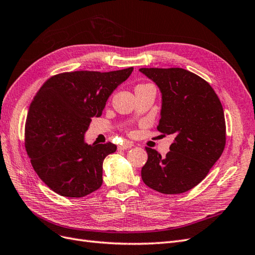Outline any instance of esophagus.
Wrapping results in <instances>:
<instances>
[{
  "label": "esophagus",
  "instance_id": "1",
  "mask_svg": "<svg viewBox=\"0 0 255 255\" xmlns=\"http://www.w3.org/2000/svg\"><path fill=\"white\" fill-rule=\"evenodd\" d=\"M132 143H125V144H121V145H119L118 146V150H120V151H122V150H127V149H129V148H132Z\"/></svg>",
  "mask_w": 255,
  "mask_h": 255
}]
</instances>
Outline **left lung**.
I'll return each instance as SVG.
<instances>
[{
  "label": "left lung",
  "instance_id": "obj_1",
  "mask_svg": "<svg viewBox=\"0 0 255 255\" xmlns=\"http://www.w3.org/2000/svg\"><path fill=\"white\" fill-rule=\"evenodd\" d=\"M156 85L161 106L157 130L174 135L165 157L145 148L143 183L161 194L187 191L201 182L226 145L225 113L211 85L182 68H141Z\"/></svg>",
  "mask_w": 255,
  "mask_h": 255
}]
</instances>
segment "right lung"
Instances as JSON below:
<instances>
[{
	"instance_id": "obj_1",
	"label": "right lung",
	"mask_w": 255,
	"mask_h": 255,
	"mask_svg": "<svg viewBox=\"0 0 255 255\" xmlns=\"http://www.w3.org/2000/svg\"><path fill=\"white\" fill-rule=\"evenodd\" d=\"M132 72V67L66 72L52 76L37 92L26 118L25 148L38 176L59 196L81 198L101 187L103 160L117 146L88 144L85 134Z\"/></svg>"
}]
</instances>
